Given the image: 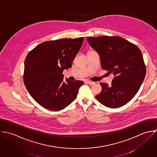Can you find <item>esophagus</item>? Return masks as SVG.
Returning <instances> with one entry per match:
<instances>
[{
    "mask_svg": "<svg viewBox=\"0 0 157 157\" xmlns=\"http://www.w3.org/2000/svg\"><path fill=\"white\" fill-rule=\"evenodd\" d=\"M86 82L88 83L90 85H94V84H95V82H91V81H89V80H86Z\"/></svg>",
    "mask_w": 157,
    "mask_h": 157,
    "instance_id": "34e87169",
    "label": "esophagus"
}]
</instances>
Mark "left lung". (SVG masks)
<instances>
[{
    "mask_svg": "<svg viewBox=\"0 0 157 157\" xmlns=\"http://www.w3.org/2000/svg\"><path fill=\"white\" fill-rule=\"evenodd\" d=\"M87 41L99 55L103 69L114 75L111 86L100 83L102 91L96 98L111 108L127 104L138 93L146 76L141 51L119 36L87 37Z\"/></svg>",
    "mask_w": 157,
    "mask_h": 157,
    "instance_id": "1",
    "label": "left lung"
}]
</instances>
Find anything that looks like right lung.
<instances>
[{"mask_svg": "<svg viewBox=\"0 0 157 157\" xmlns=\"http://www.w3.org/2000/svg\"><path fill=\"white\" fill-rule=\"evenodd\" d=\"M84 38H64L42 43L28 53L24 62V82L34 100L52 111L65 108L77 98L83 81L63 80V71L82 47Z\"/></svg>", "mask_w": 157, "mask_h": 157, "instance_id": "1", "label": "right lung"}]
</instances>
